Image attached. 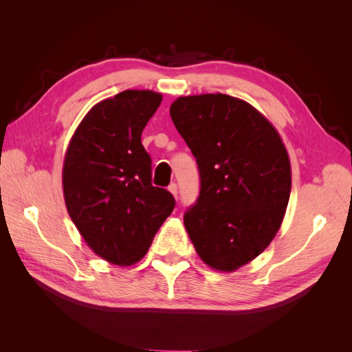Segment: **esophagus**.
<instances>
[{
	"instance_id": "34e87169",
	"label": "esophagus",
	"mask_w": 352,
	"mask_h": 352,
	"mask_svg": "<svg viewBox=\"0 0 352 352\" xmlns=\"http://www.w3.org/2000/svg\"><path fill=\"white\" fill-rule=\"evenodd\" d=\"M168 190L177 198V185H176V184H170V185H168Z\"/></svg>"
}]
</instances>
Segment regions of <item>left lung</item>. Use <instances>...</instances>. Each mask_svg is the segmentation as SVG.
Returning <instances> with one entry per match:
<instances>
[{
  "label": "left lung",
  "mask_w": 352,
  "mask_h": 352,
  "mask_svg": "<svg viewBox=\"0 0 352 352\" xmlns=\"http://www.w3.org/2000/svg\"><path fill=\"white\" fill-rule=\"evenodd\" d=\"M170 116L194 154L199 195L184 216L199 257L232 272L278 233L291 195V164L274 127L225 94L180 97Z\"/></svg>",
  "instance_id": "1"
}]
</instances>
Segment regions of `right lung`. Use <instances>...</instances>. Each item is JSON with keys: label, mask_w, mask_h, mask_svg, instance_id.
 Segmentation results:
<instances>
[{"label": "right lung", "mask_w": 352, "mask_h": 352, "mask_svg": "<svg viewBox=\"0 0 352 352\" xmlns=\"http://www.w3.org/2000/svg\"><path fill=\"white\" fill-rule=\"evenodd\" d=\"M162 104L153 91H123L94 105L74 132L63 167L69 216L95 254L131 265L146 254L176 201L153 186L141 135Z\"/></svg>", "instance_id": "1"}]
</instances>
